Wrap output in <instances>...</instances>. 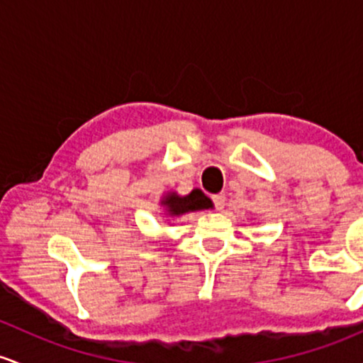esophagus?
Segmentation results:
<instances>
[{
    "mask_svg": "<svg viewBox=\"0 0 363 363\" xmlns=\"http://www.w3.org/2000/svg\"><path fill=\"white\" fill-rule=\"evenodd\" d=\"M213 203H214V207L218 211H223L225 209V206H226V197L223 194H218V195H213Z\"/></svg>",
    "mask_w": 363,
    "mask_h": 363,
    "instance_id": "esophagus-1",
    "label": "esophagus"
}]
</instances>
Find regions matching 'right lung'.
<instances>
[{"label": "right lung", "instance_id": "obj_1", "mask_svg": "<svg viewBox=\"0 0 363 363\" xmlns=\"http://www.w3.org/2000/svg\"><path fill=\"white\" fill-rule=\"evenodd\" d=\"M166 206V211L171 216H180L185 213H190V211H201V209H209L213 203H211L209 199L203 195L201 190H194L186 197H178L177 194H169L168 197L162 201Z\"/></svg>", "mask_w": 363, "mask_h": 363}]
</instances>
